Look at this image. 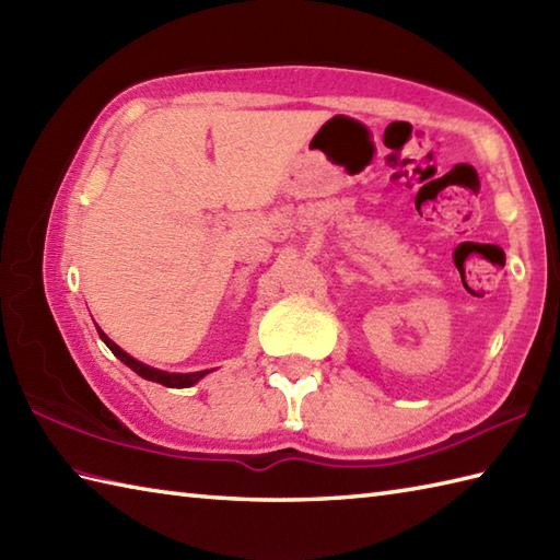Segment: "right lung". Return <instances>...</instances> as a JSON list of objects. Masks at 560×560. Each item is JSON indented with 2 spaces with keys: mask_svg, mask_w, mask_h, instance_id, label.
I'll use <instances>...</instances> for the list:
<instances>
[{
  "mask_svg": "<svg viewBox=\"0 0 560 560\" xmlns=\"http://www.w3.org/2000/svg\"><path fill=\"white\" fill-rule=\"evenodd\" d=\"M98 335L105 341V347H108L117 355V359H120L125 365L132 368L137 375H141L144 380H151V383H159V385H165V387H189V385H195L197 380H201V377L209 373V371H199V373H163V371H156V368H149L144 363L135 361L132 355L125 353L113 339L105 337L103 329H98Z\"/></svg>",
  "mask_w": 560,
  "mask_h": 560,
  "instance_id": "obj_1",
  "label": "right lung"
}]
</instances>
